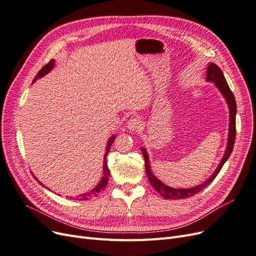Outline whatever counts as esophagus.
Instances as JSON below:
<instances>
[{
	"instance_id": "34e87169",
	"label": "esophagus",
	"mask_w": 256,
	"mask_h": 256,
	"mask_svg": "<svg viewBox=\"0 0 256 256\" xmlns=\"http://www.w3.org/2000/svg\"><path fill=\"white\" fill-rule=\"evenodd\" d=\"M142 126V121L139 118H132L126 123V128L130 132H136Z\"/></svg>"
}]
</instances>
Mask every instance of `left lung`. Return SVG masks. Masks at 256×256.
Listing matches in <instances>:
<instances>
[{"mask_svg":"<svg viewBox=\"0 0 256 256\" xmlns=\"http://www.w3.org/2000/svg\"><path fill=\"white\" fill-rule=\"evenodd\" d=\"M206 80L212 82V83L215 84V86L219 89L221 94L224 96L226 104L228 105L230 122H228V144L226 148V152L224 154V158H222L220 164H218V167L216 168V170L214 171L208 180H206L205 182H203L202 184L196 185L194 187H190V188H172L166 184H164L162 180H160L154 176V173L151 169L149 155H148V152L142 146V149L140 150H142L144 158L146 172L148 176V180H149L150 184L153 186L155 190L158 192L162 198H164V199H178V200L185 199V198L192 196L196 194L198 192L203 190V189L206 186H208L212 182L214 178L218 176V173L220 172L221 168L224 167V162L228 160L230 153H232V151H233L235 137H236V110H237L234 94L232 92H230V89L226 83V78L224 76V73H222L221 69L214 62H210L208 70H206Z\"/></svg>","mask_w":256,"mask_h":256,"instance_id":"left-lung-1","label":"left lung"}]
</instances>
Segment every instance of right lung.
<instances>
[{
	"mask_svg": "<svg viewBox=\"0 0 256 256\" xmlns=\"http://www.w3.org/2000/svg\"><path fill=\"white\" fill-rule=\"evenodd\" d=\"M54 67H55V60H52L48 62V64H46L44 66V67L41 68V70L37 73V76H35L34 80H32V83H35V82H36L38 78H44V76H46V74H48V72L52 71ZM114 138H116V136L112 135V136L108 139V142H107V144H106L105 154H104V160H103V176H102V178H101V180H100V182L98 183V185H96L94 188H92L90 192H85V194H80L78 196H76V200H80H80H88V199H90V198L96 196L98 194H100L102 190H104V189L106 188L107 182H108V178H110V169H108V167H107L106 158H107V154H108V151H110V146H112V142H114ZM34 178H35V176H34ZM36 180H37V178H36ZM38 182H39V180H38ZM39 184H40L41 186L46 187L41 182H39ZM46 189H48V190H50V189H48V188H46ZM70 198H71V196H70ZM74 199H76V198H74Z\"/></svg>",
	"mask_w": 256,
	"mask_h": 256,
	"instance_id": "add662e5",
	"label": "right lung"
}]
</instances>
